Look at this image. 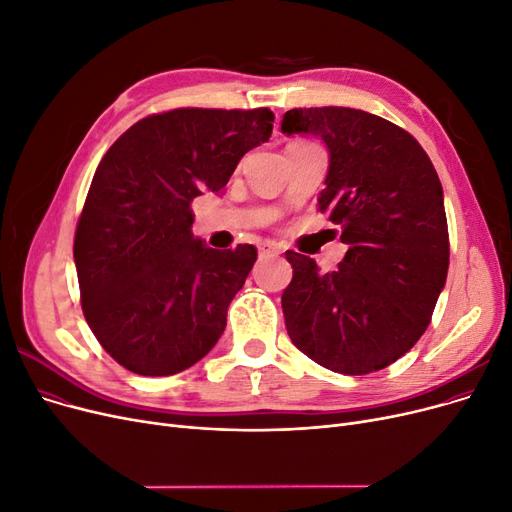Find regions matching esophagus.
I'll use <instances>...</instances> for the list:
<instances>
[{
  "label": "esophagus",
  "mask_w": 512,
  "mask_h": 512,
  "mask_svg": "<svg viewBox=\"0 0 512 512\" xmlns=\"http://www.w3.org/2000/svg\"><path fill=\"white\" fill-rule=\"evenodd\" d=\"M258 254H260V258H275V256L281 254V248L277 246V243L269 241V243H264Z\"/></svg>",
  "instance_id": "obj_1"
}]
</instances>
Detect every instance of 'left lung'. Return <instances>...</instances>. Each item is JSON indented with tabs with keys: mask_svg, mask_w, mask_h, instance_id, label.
<instances>
[{
	"mask_svg": "<svg viewBox=\"0 0 512 512\" xmlns=\"http://www.w3.org/2000/svg\"><path fill=\"white\" fill-rule=\"evenodd\" d=\"M281 131L321 137L331 154L319 210L342 227L346 258L331 273L294 250L281 296L294 346L321 367L367 375L389 367L431 323L450 262L442 183L402 127L325 106L285 112Z\"/></svg>",
	"mask_w": 512,
	"mask_h": 512,
	"instance_id": "1",
	"label": "left lung"
}]
</instances>
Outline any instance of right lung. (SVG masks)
<instances>
[{"label": "right lung", "instance_id": "add662e5", "mask_svg": "<svg viewBox=\"0 0 512 512\" xmlns=\"http://www.w3.org/2000/svg\"><path fill=\"white\" fill-rule=\"evenodd\" d=\"M273 123L269 108H175L137 120L102 158L72 254L85 321L120 367L175 375L223 335L258 254L193 239L191 202L221 191Z\"/></svg>", "mask_w": 512, "mask_h": 512}]
</instances>
